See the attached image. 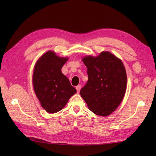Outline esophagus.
Instances as JSON below:
<instances>
[{"instance_id": "obj_1", "label": "esophagus", "mask_w": 156, "mask_h": 156, "mask_svg": "<svg viewBox=\"0 0 156 156\" xmlns=\"http://www.w3.org/2000/svg\"><path fill=\"white\" fill-rule=\"evenodd\" d=\"M81 85H77L76 87V90H77V92H79V91H80V89H81Z\"/></svg>"}]
</instances>
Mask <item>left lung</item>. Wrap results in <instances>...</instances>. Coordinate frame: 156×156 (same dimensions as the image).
I'll return each mask as SVG.
<instances>
[{"label": "left lung", "mask_w": 156, "mask_h": 156, "mask_svg": "<svg viewBox=\"0 0 156 156\" xmlns=\"http://www.w3.org/2000/svg\"><path fill=\"white\" fill-rule=\"evenodd\" d=\"M88 80L80 94L94 114L106 116L115 111L126 93L127 76L121 60L109 52L83 58Z\"/></svg>", "instance_id": "obj_1"}]
</instances>
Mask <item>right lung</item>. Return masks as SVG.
Returning a JSON list of instances; mask_svg holds the SVG:
<instances>
[{
    "mask_svg": "<svg viewBox=\"0 0 156 156\" xmlns=\"http://www.w3.org/2000/svg\"><path fill=\"white\" fill-rule=\"evenodd\" d=\"M68 58L48 51L37 61L33 73V86L41 105L49 113L57 112L66 105L77 90L61 72Z\"/></svg>",
    "mask_w": 156,
    "mask_h": 156,
    "instance_id": "right-lung-1",
    "label": "right lung"
}]
</instances>
